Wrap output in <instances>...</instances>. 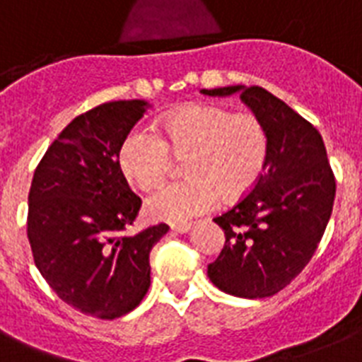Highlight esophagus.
<instances>
[{
    "label": "esophagus",
    "instance_id": "obj_1",
    "mask_svg": "<svg viewBox=\"0 0 362 362\" xmlns=\"http://www.w3.org/2000/svg\"><path fill=\"white\" fill-rule=\"evenodd\" d=\"M189 229H192V223H173V226H170V231L173 233H187L189 231Z\"/></svg>",
    "mask_w": 362,
    "mask_h": 362
}]
</instances>
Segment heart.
I'll list each match as a JSON object with an SVG mask.
<instances>
[{
	"label": "heart",
	"mask_w": 362,
	"mask_h": 362,
	"mask_svg": "<svg viewBox=\"0 0 362 362\" xmlns=\"http://www.w3.org/2000/svg\"><path fill=\"white\" fill-rule=\"evenodd\" d=\"M170 152L187 153V178L167 182L146 199L153 220L186 223L253 189L269 158V135L253 112L218 105H186L165 115L159 133L133 127L118 148V165L141 189L156 186L169 170Z\"/></svg>",
	"instance_id": "b5f03b06"
}]
</instances>
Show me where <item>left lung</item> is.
Segmentation results:
<instances>
[{
	"label": "left lung",
	"instance_id": "8db88e82",
	"mask_svg": "<svg viewBox=\"0 0 362 362\" xmlns=\"http://www.w3.org/2000/svg\"><path fill=\"white\" fill-rule=\"evenodd\" d=\"M201 92L212 98L240 93L269 135V158L257 184L214 218L226 246L209 264V278L235 297H272L308 264L331 218L337 182L325 144L314 125L264 88Z\"/></svg>",
	"mask_w": 362,
	"mask_h": 362
}]
</instances>
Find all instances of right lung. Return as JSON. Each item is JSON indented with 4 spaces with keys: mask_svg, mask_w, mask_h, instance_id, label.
Returning <instances> with one entry per match:
<instances>
[{
    "mask_svg": "<svg viewBox=\"0 0 362 362\" xmlns=\"http://www.w3.org/2000/svg\"><path fill=\"white\" fill-rule=\"evenodd\" d=\"M150 105L110 101L76 116L31 180L28 238L37 269L64 303L99 320L136 308L150 287V252L169 226L127 237L141 197L120 165L122 139Z\"/></svg>",
    "mask_w": 362,
    "mask_h": 362,
    "instance_id": "obj_1",
    "label": "right lung"
}]
</instances>
